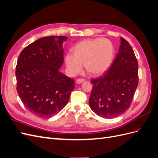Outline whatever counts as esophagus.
I'll use <instances>...</instances> for the list:
<instances>
[{
    "mask_svg": "<svg viewBox=\"0 0 158 158\" xmlns=\"http://www.w3.org/2000/svg\"><path fill=\"white\" fill-rule=\"evenodd\" d=\"M85 82V80L84 79H77L76 80V84H82V83H84Z\"/></svg>",
    "mask_w": 158,
    "mask_h": 158,
    "instance_id": "34e87169",
    "label": "esophagus"
}]
</instances>
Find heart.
Segmentation results:
<instances>
[{
	"label": "heart",
	"mask_w": 158,
	"mask_h": 158,
	"mask_svg": "<svg viewBox=\"0 0 158 158\" xmlns=\"http://www.w3.org/2000/svg\"><path fill=\"white\" fill-rule=\"evenodd\" d=\"M114 51L113 44L107 39L85 40L73 47V55L69 53L65 56V64L72 76L80 73L82 64L89 74L99 76L106 72L111 65Z\"/></svg>",
	"instance_id": "b5f03b06"
}]
</instances>
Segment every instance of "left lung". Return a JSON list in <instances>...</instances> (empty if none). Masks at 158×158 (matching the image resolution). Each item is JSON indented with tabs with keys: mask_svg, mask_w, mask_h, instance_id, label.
Here are the masks:
<instances>
[{
	"mask_svg": "<svg viewBox=\"0 0 158 158\" xmlns=\"http://www.w3.org/2000/svg\"><path fill=\"white\" fill-rule=\"evenodd\" d=\"M116 58L106 75L91 80V109L98 116L111 118L130 107L138 84V64L132 47L123 37Z\"/></svg>",
	"mask_w": 158,
	"mask_h": 158,
	"instance_id": "obj_1",
	"label": "left lung"
}]
</instances>
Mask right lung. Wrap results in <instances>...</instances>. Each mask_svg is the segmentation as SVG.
<instances>
[{
  "label": "right lung",
  "instance_id": "add662e5",
  "mask_svg": "<svg viewBox=\"0 0 158 158\" xmlns=\"http://www.w3.org/2000/svg\"><path fill=\"white\" fill-rule=\"evenodd\" d=\"M64 36L37 40L23 49L17 61V92L26 108L49 118L68 103L74 81L59 71L63 64Z\"/></svg>",
  "mask_w": 158,
  "mask_h": 158
}]
</instances>
